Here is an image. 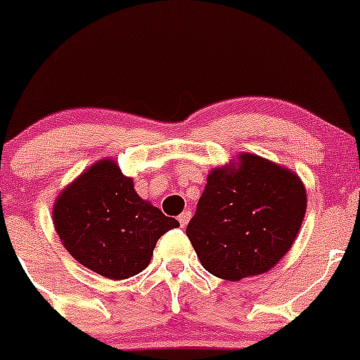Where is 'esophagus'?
<instances>
[{
  "mask_svg": "<svg viewBox=\"0 0 360 360\" xmlns=\"http://www.w3.org/2000/svg\"><path fill=\"white\" fill-rule=\"evenodd\" d=\"M189 219H191V211H184L182 214L178 216V221H180V225H182V227H186V225L189 224Z\"/></svg>",
  "mask_w": 360,
  "mask_h": 360,
  "instance_id": "obj_1",
  "label": "esophagus"
}]
</instances>
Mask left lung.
<instances>
[{
    "label": "left lung",
    "instance_id": "8db88e82",
    "mask_svg": "<svg viewBox=\"0 0 360 360\" xmlns=\"http://www.w3.org/2000/svg\"><path fill=\"white\" fill-rule=\"evenodd\" d=\"M212 169L186 229L203 269L227 281L263 274L294 243L307 211L303 182L288 169L243 153Z\"/></svg>",
    "mask_w": 360,
    "mask_h": 360
}]
</instances>
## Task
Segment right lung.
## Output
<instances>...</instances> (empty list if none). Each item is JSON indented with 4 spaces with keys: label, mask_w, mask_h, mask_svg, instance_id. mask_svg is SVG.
<instances>
[{
    "label": "right lung",
    "mask_w": 360,
    "mask_h": 360,
    "mask_svg": "<svg viewBox=\"0 0 360 360\" xmlns=\"http://www.w3.org/2000/svg\"><path fill=\"white\" fill-rule=\"evenodd\" d=\"M63 245L86 269L110 279L136 276L149 265L174 218L136 195L133 180L111 160H101L66 187L53 205Z\"/></svg>",
    "instance_id": "add662e5"
}]
</instances>
